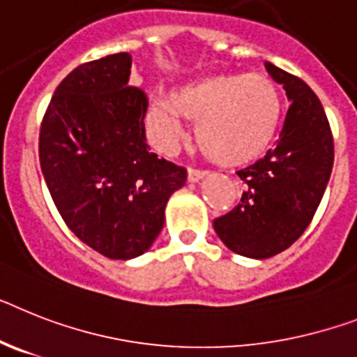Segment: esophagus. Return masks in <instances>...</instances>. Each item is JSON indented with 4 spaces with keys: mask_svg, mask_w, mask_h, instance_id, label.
Instances as JSON below:
<instances>
[{
    "mask_svg": "<svg viewBox=\"0 0 357 357\" xmlns=\"http://www.w3.org/2000/svg\"><path fill=\"white\" fill-rule=\"evenodd\" d=\"M206 172L202 169H195V167H188V181L190 182H199L200 178H204Z\"/></svg>",
    "mask_w": 357,
    "mask_h": 357,
    "instance_id": "esophagus-1",
    "label": "esophagus"
}]
</instances>
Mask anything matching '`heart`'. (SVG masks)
Returning a JSON list of instances; mask_svg holds the SVG:
<instances>
[{
  "instance_id": "b5f03b06",
  "label": "heart",
  "mask_w": 357,
  "mask_h": 357,
  "mask_svg": "<svg viewBox=\"0 0 357 357\" xmlns=\"http://www.w3.org/2000/svg\"><path fill=\"white\" fill-rule=\"evenodd\" d=\"M182 116L197 122V144L211 162L222 167L246 166L263 157L278 137L282 94L263 73H222L193 79L149 107L147 120L158 146L176 142Z\"/></svg>"
}]
</instances>
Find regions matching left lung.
Segmentation results:
<instances>
[{"instance_id": "left-lung-1", "label": "left lung", "mask_w": 357, "mask_h": 357, "mask_svg": "<svg viewBox=\"0 0 357 357\" xmlns=\"http://www.w3.org/2000/svg\"><path fill=\"white\" fill-rule=\"evenodd\" d=\"M290 100L275 149L238 169L241 202L213 228L231 252L268 259L284 252L314 219L334 166V138L325 109L301 78L264 63Z\"/></svg>"}]
</instances>
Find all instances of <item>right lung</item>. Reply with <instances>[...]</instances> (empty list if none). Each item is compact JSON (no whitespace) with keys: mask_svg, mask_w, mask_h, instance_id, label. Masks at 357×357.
<instances>
[{"mask_svg":"<svg viewBox=\"0 0 357 357\" xmlns=\"http://www.w3.org/2000/svg\"><path fill=\"white\" fill-rule=\"evenodd\" d=\"M131 54L76 67L61 79L40 128V164L61 219L109 259L149 250L185 167L146 142L147 94L129 85Z\"/></svg>","mask_w":357,"mask_h":357,"instance_id":"1","label":"right lung"}]
</instances>
